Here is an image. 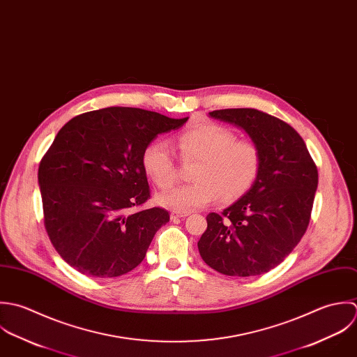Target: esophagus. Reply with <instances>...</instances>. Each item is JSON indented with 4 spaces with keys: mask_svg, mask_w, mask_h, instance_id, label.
Here are the masks:
<instances>
[{
    "mask_svg": "<svg viewBox=\"0 0 357 357\" xmlns=\"http://www.w3.org/2000/svg\"><path fill=\"white\" fill-rule=\"evenodd\" d=\"M188 215H190V213H178V211H174V213H171V220H176V219H181V218H185V216H188Z\"/></svg>",
    "mask_w": 357,
    "mask_h": 357,
    "instance_id": "1",
    "label": "esophagus"
}]
</instances>
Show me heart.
Returning <instances> with one entry per match:
<instances>
[{
  "instance_id": "b5f03b06",
  "label": "heart",
  "mask_w": 357,
  "mask_h": 357,
  "mask_svg": "<svg viewBox=\"0 0 357 357\" xmlns=\"http://www.w3.org/2000/svg\"><path fill=\"white\" fill-rule=\"evenodd\" d=\"M178 147L185 161L197 160L193 171L196 182L181 185L157 196L165 208L189 213L220 199L230 203L241 197L254 185L261 168V151L255 143L236 141L231 131L206 123L183 132ZM146 176L160 189L169 188L176 179V167L169 144L149 143L142 153Z\"/></svg>"
}]
</instances>
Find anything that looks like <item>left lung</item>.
Returning a JSON list of instances; mask_svg holds the SVG:
<instances>
[{
    "instance_id": "left-lung-1",
    "label": "left lung",
    "mask_w": 357,
    "mask_h": 357,
    "mask_svg": "<svg viewBox=\"0 0 357 357\" xmlns=\"http://www.w3.org/2000/svg\"><path fill=\"white\" fill-rule=\"evenodd\" d=\"M210 117L241 128L261 151L254 185L222 214L207 215L197 243L203 261L226 276H258L280 265L309 225L317 168L299 134L257 109H225Z\"/></svg>"
}]
</instances>
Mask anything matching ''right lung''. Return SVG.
<instances>
[{
	"mask_svg": "<svg viewBox=\"0 0 357 357\" xmlns=\"http://www.w3.org/2000/svg\"><path fill=\"white\" fill-rule=\"evenodd\" d=\"M189 117L137 107L79 114L55 137L38 168L44 223L58 254L82 275L117 278L135 269L155 231L169 220L150 197L144 147Z\"/></svg>",
	"mask_w": 357,
	"mask_h": 357,
	"instance_id": "right-lung-1",
	"label": "right lung"
}]
</instances>
